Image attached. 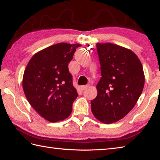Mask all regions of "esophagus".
<instances>
[{
  "mask_svg": "<svg viewBox=\"0 0 160 160\" xmlns=\"http://www.w3.org/2000/svg\"><path fill=\"white\" fill-rule=\"evenodd\" d=\"M89 87V86L88 85V84H87V85H83V86H81L80 87V89H81V90H82V91H84L85 89H87Z\"/></svg>",
  "mask_w": 160,
  "mask_h": 160,
  "instance_id": "34e87169",
  "label": "esophagus"
}]
</instances>
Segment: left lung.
Returning <instances> with one entry per match:
<instances>
[{
	"instance_id": "1",
	"label": "left lung",
	"mask_w": 160,
	"mask_h": 160,
	"mask_svg": "<svg viewBox=\"0 0 160 160\" xmlns=\"http://www.w3.org/2000/svg\"><path fill=\"white\" fill-rule=\"evenodd\" d=\"M101 78L98 95L91 101L98 120L111 124L125 117L136 104L144 85V74L138 57L124 47L97 43Z\"/></svg>"
}]
</instances>
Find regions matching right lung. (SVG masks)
Masks as SVG:
<instances>
[{
    "label": "right lung",
    "mask_w": 160,
    "mask_h": 160,
    "mask_svg": "<svg viewBox=\"0 0 160 160\" xmlns=\"http://www.w3.org/2000/svg\"><path fill=\"white\" fill-rule=\"evenodd\" d=\"M80 44L58 43L33 56L23 75L24 93L45 120L56 122L69 116L78 94L68 64Z\"/></svg>",
    "instance_id": "add662e5"
}]
</instances>
